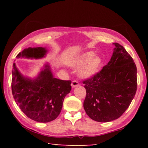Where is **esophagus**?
Instances as JSON below:
<instances>
[{
	"label": "esophagus",
	"instance_id": "34e87169",
	"mask_svg": "<svg viewBox=\"0 0 148 148\" xmlns=\"http://www.w3.org/2000/svg\"><path fill=\"white\" fill-rule=\"evenodd\" d=\"M79 85V84L78 83V82L76 81V80H74V81L72 82L71 86H72V87H73V88H74V87H76L77 86H78Z\"/></svg>",
	"mask_w": 148,
	"mask_h": 148
}]
</instances>
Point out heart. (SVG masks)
<instances>
[{
  "mask_svg": "<svg viewBox=\"0 0 148 148\" xmlns=\"http://www.w3.org/2000/svg\"><path fill=\"white\" fill-rule=\"evenodd\" d=\"M96 53L90 51L82 54L74 64L75 66H85L80 70L79 75L83 78L95 76L101 71L103 61L101 57L96 56Z\"/></svg>",
  "mask_w": 148,
  "mask_h": 148,
  "instance_id": "1",
  "label": "heart"
}]
</instances>
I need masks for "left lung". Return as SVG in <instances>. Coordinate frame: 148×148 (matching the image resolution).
<instances>
[{"instance_id":"1","label":"left lung","mask_w":148,"mask_h":148,"mask_svg":"<svg viewBox=\"0 0 148 148\" xmlns=\"http://www.w3.org/2000/svg\"><path fill=\"white\" fill-rule=\"evenodd\" d=\"M110 61L95 76L84 80V108L90 118L109 122L121 117L134 99L137 69L132 57L121 45L114 43Z\"/></svg>"}]
</instances>
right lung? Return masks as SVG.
<instances>
[{"instance_id":"1","label":"right lung","mask_w":148,"mask_h":148,"mask_svg":"<svg viewBox=\"0 0 148 148\" xmlns=\"http://www.w3.org/2000/svg\"><path fill=\"white\" fill-rule=\"evenodd\" d=\"M47 50L45 47H29L17 55V58L42 59ZM71 80H61L53 76L48 64L34 79L22 75L13 64L12 91L21 111L35 121L47 123L56 119L61 111L64 97L71 90Z\"/></svg>"}]
</instances>
